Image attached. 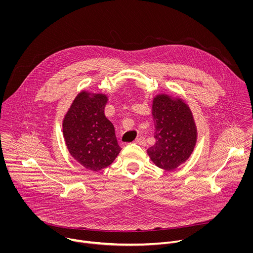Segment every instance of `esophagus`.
Listing matches in <instances>:
<instances>
[{"label":"esophagus","instance_id":"esophagus-1","mask_svg":"<svg viewBox=\"0 0 253 253\" xmlns=\"http://www.w3.org/2000/svg\"><path fill=\"white\" fill-rule=\"evenodd\" d=\"M135 143L139 144V145H145V144H146V140H145V137L141 136V137L137 138V139L135 140Z\"/></svg>","mask_w":253,"mask_h":253}]
</instances>
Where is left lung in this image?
Returning a JSON list of instances; mask_svg holds the SVG:
<instances>
[{
  "instance_id": "1",
  "label": "left lung",
  "mask_w": 253,
  "mask_h": 253,
  "mask_svg": "<svg viewBox=\"0 0 253 253\" xmlns=\"http://www.w3.org/2000/svg\"><path fill=\"white\" fill-rule=\"evenodd\" d=\"M156 143L147 152L159 168L171 171L185 162L196 143V127L189 107L181 100L158 95L153 100Z\"/></svg>"
}]
</instances>
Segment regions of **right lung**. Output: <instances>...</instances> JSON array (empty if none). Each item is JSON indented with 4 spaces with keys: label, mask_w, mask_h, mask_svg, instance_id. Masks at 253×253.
I'll return each instance as SVG.
<instances>
[{
    "label": "right lung",
    "mask_w": 253,
    "mask_h": 253,
    "mask_svg": "<svg viewBox=\"0 0 253 253\" xmlns=\"http://www.w3.org/2000/svg\"><path fill=\"white\" fill-rule=\"evenodd\" d=\"M107 97L81 92L63 121L70 154L82 166L99 171L109 166L121 151L113 124L104 114Z\"/></svg>",
    "instance_id": "right-lung-1"
}]
</instances>
